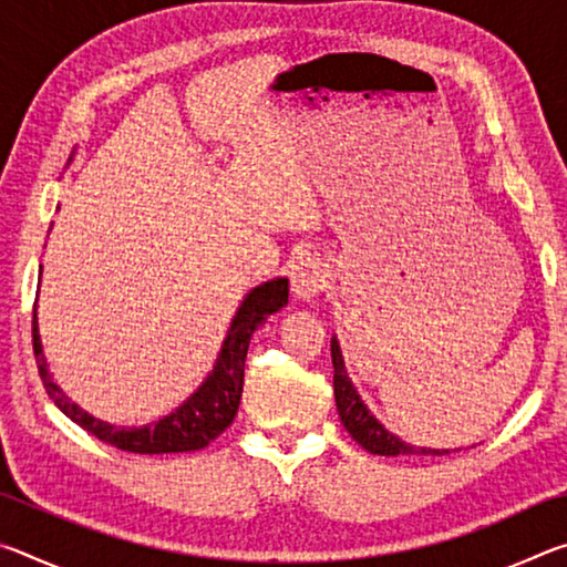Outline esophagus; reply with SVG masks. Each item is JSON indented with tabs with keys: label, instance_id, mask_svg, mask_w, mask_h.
<instances>
[{
	"label": "esophagus",
	"instance_id": "esophagus-1",
	"mask_svg": "<svg viewBox=\"0 0 567 567\" xmlns=\"http://www.w3.org/2000/svg\"><path fill=\"white\" fill-rule=\"evenodd\" d=\"M290 282L297 300L310 302L324 290V285H328V265H324L318 255H302L300 260L292 265Z\"/></svg>",
	"mask_w": 567,
	"mask_h": 567
}]
</instances>
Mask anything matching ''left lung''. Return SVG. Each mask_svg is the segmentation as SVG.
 <instances>
[{"label":"left lung","instance_id":"8db88e82","mask_svg":"<svg viewBox=\"0 0 567 567\" xmlns=\"http://www.w3.org/2000/svg\"><path fill=\"white\" fill-rule=\"evenodd\" d=\"M332 368H334V402H338L340 420L352 440L362 445L372 455H385V457H422V455H447L453 450H437V447H420L410 445L405 440H400L395 433L382 425V422L372 415L370 408L364 405L358 388L352 385L344 368V358L340 350V340L332 338ZM460 450V447H455Z\"/></svg>","mask_w":567,"mask_h":567}]
</instances>
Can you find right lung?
I'll return each mask as SVG.
<instances>
[{
	"mask_svg": "<svg viewBox=\"0 0 567 567\" xmlns=\"http://www.w3.org/2000/svg\"><path fill=\"white\" fill-rule=\"evenodd\" d=\"M52 229V227H50ZM42 275V270H40ZM287 295H290V285L287 277H275L262 285L252 287L239 302L229 330L223 340V348L217 352V360L213 370L207 372L192 395L175 408L169 415L159 417L150 425L142 427H120L112 422H104L100 417L90 415L82 410L70 395L56 385L54 375L47 368V358L42 350L40 324H37V302H34V320H32V338H34V352L37 364H40V375L47 392L54 400L66 417L76 425L87 430L94 437L112 447L127 450V453L140 455H162V453H192V450H203L213 440L233 425L237 415L239 398H243V382H245V358L249 348V338L260 324L270 318L272 312L287 305Z\"/></svg>",
	"mask_w": 567,
	"mask_h": 567,
	"instance_id": "add662e5",
	"label": "right lung"
}]
</instances>
